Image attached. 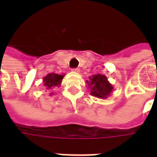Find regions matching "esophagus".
Instances as JSON below:
<instances>
[{
	"mask_svg": "<svg viewBox=\"0 0 157 157\" xmlns=\"http://www.w3.org/2000/svg\"><path fill=\"white\" fill-rule=\"evenodd\" d=\"M72 71H73V72H76V73H78L80 71H79L78 68H75V69H72Z\"/></svg>",
	"mask_w": 157,
	"mask_h": 157,
	"instance_id": "1",
	"label": "esophagus"
}]
</instances>
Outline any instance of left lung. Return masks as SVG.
Returning a JSON list of instances; mask_svg holds the SVG:
<instances>
[{"label": "left lung", "mask_w": 157, "mask_h": 157, "mask_svg": "<svg viewBox=\"0 0 157 157\" xmlns=\"http://www.w3.org/2000/svg\"><path fill=\"white\" fill-rule=\"evenodd\" d=\"M86 83L90 94L102 100L106 99L109 95H111L113 90V86L108 81L106 76L100 73L89 77V80H86Z\"/></svg>", "instance_id": "8db88e82"}]
</instances>
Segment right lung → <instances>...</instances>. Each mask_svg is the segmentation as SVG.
<instances>
[{"mask_svg":"<svg viewBox=\"0 0 157 157\" xmlns=\"http://www.w3.org/2000/svg\"><path fill=\"white\" fill-rule=\"evenodd\" d=\"M64 77V74L59 75L57 73H49L43 78V85L46 90H52V88L56 86H60L62 79ZM50 95H53V93H51Z\"/></svg>","mask_w":157,"mask_h":157,"instance_id":"obj_1","label":"right lung"}]
</instances>
